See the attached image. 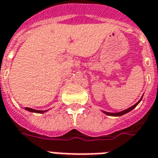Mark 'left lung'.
<instances>
[{
    "label": "left lung",
    "mask_w": 158,
    "mask_h": 158,
    "mask_svg": "<svg viewBox=\"0 0 158 158\" xmlns=\"http://www.w3.org/2000/svg\"><path fill=\"white\" fill-rule=\"evenodd\" d=\"M143 95L141 97V98L139 99V101H138V103H136L134 105H132V107H130V108H127V109H125V110H123V111L121 112H118V113H109V112H106V111H102L103 113V114H105L106 115H108V116H114V117H119V116H122V115H123V114H127L128 112H130L131 110H132L133 108H136L137 107V105H138V103H140L141 100H142V98H143Z\"/></svg>",
    "instance_id": "obj_1"
}]
</instances>
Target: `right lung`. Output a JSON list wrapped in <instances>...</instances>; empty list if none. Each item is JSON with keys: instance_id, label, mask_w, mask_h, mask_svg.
I'll use <instances>...</instances> for the list:
<instances>
[{"instance_id": "obj_1", "label": "right lung", "mask_w": 158, "mask_h": 158, "mask_svg": "<svg viewBox=\"0 0 158 158\" xmlns=\"http://www.w3.org/2000/svg\"><path fill=\"white\" fill-rule=\"evenodd\" d=\"M25 109L29 112H31V113H37V114H44V113L49 110V109H47V110H35V109H33V108H25Z\"/></svg>"}]
</instances>
